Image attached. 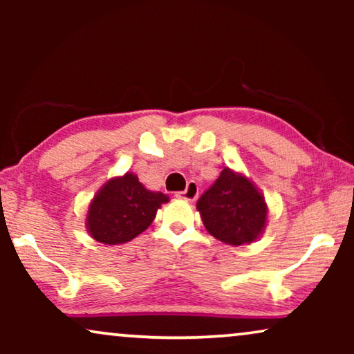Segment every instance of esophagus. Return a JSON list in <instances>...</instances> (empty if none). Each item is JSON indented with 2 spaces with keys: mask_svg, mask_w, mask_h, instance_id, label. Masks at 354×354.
<instances>
[{
  "mask_svg": "<svg viewBox=\"0 0 354 354\" xmlns=\"http://www.w3.org/2000/svg\"><path fill=\"white\" fill-rule=\"evenodd\" d=\"M198 193H200V188L195 182H188L187 188L183 192H177L176 196L177 198H183V200H188V201H193L195 198L198 196Z\"/></svg>",
  "mask_w": 354,
  "mask_h": 354,
  "instance_id": "obj_1",
  "label": "esophagus"
}]
</instances>
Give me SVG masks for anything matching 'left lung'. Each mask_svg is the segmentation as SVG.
<instances>
[{"instance_id": "1", "label": "left lung", "mask_w": 354, "mask_h": 354, "mask_svg": "<svg viewBox=\"0 0 354 354\" xmlns=\"http://www.w3.org/2000/svg\"><path fill=\"white\" fill-rule=\"evenodd\" d=\"M206 230L227 245L251 243L268 216L264 198L243 176L224 169L196 203Z\"/></svg>"}]
</instances>
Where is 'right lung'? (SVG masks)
I'll list each match as a JSON object with an SVG mask.
<instances>
[{"label": "right lung", "mask_w": 354, "mask_h": 354, "mask_svg": "<svg viewBox=\"0 0 354 354\" xmlns=\"http://www.w3.org/2000/svg\"><path fill=\"white\" fill-rule=\"evenodd\" d=\"M162 193H154L138 182L137 176L125 174L113 178L91 201L88 230L95 240L104 245H120L147 230L158 207L167 203Z\"/></svg>", "instance_id": "1"}]
</instances>
